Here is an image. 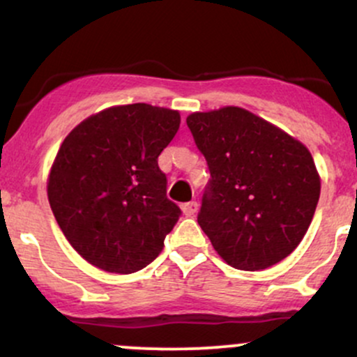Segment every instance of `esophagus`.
Here are the masks:
<instances>
[{"label":"esophagus","mask_w":357,"mask_h":357,"mask_svg":"<svg viewBox=\"0 0 357 357\" xmlns=\"http://www.w3.org/2000/svg\"><path fill=\"white\" fill-rule=\"evenodd\" d=\"M198 206H199V204L196 203V202H188V203L183 204L181 210H183V213L186 216H192L196 211H198Z\"/></svg>","instance_id":"1"}]
</instances>
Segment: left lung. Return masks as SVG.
I'll return each mask as SVG.
<instances>
[{"instance_id":"1","label":"left lung","mask_w":357,"mask_h":357,"mask_svg":"<svg viewBox=\"0 0 357 357\" xmlns=\"http://www.w3.org/2000/svg\"><path fill=\"white\" fill-rule=\"evenodd\" d=\"M211 179L198 223L231 267L264 270L289 257L314 218L321 179L309 149L240 107L188 116Z\"/></svg>"}]
</instances>
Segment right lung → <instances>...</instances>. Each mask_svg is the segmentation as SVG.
I'll use <instances>...</instances> for the list:
<instances>
[{
	"label": "right lung",
	"instance_id": "right-lung-1",
	"mask_svg": "<svg viewBox=\"0 0 357 357\" xmlns=\"http://www.w3.org/2000/svg\"><path fill=\"white\" fill-rule=\"evenodd\" d=\"M179 122L178 110L117 105L85 119L61 142L48 202L65 238L89 264L132 273L161 253L181 210L166 196L158 158Z\"/></svg>",
	"mask_w": 357,
	"mask_h": 357
}]
</instances>
